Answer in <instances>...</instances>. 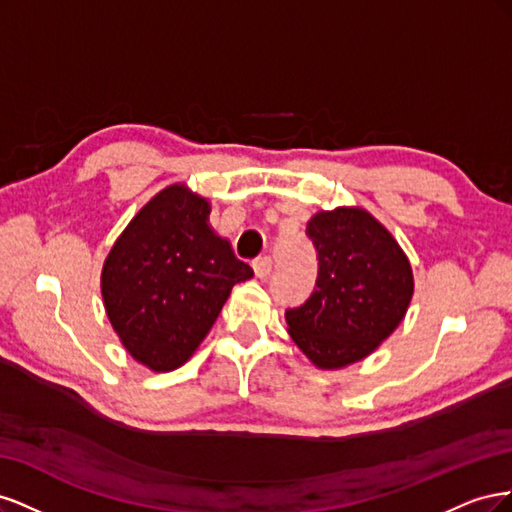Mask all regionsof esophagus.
<instances>
[{"mask_svg":"<svg viewBox=\"0 0 512 512\" xmlns=\"http://www.w3.org/2000/svg\"><path fill=\"white\" fill-rule=\"evenodd\" d=\"M252 267H254L256 277H267L273 271V260H271V256H260L252 262Z\"/></svg>","mask_w":512,"mask_h":512,"instance_id":"1","label":"esophagus"}]
</instances>
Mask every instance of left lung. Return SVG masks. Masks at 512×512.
Segmentation results:
<instances>
[{"instance_id": "obj_1", "label": "left lung", "mask_w": 512, "mask_h": 512, "mask_svg": "<svg viewBox=\"0 0 512 512\" xmlns=\"http://www.w3.org/2000/svg\"><path fill=\"white\" fill-rule=\"evenodd\" d=\"M307 237L318 280L303 305L286 309L288 333L316 367L339 369L365 359L404 320L412 267L391 232L359 207L316 213Z\"/></svg>"}]
</instances>
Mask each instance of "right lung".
<instances>
[{
    "label": "right lung",
    "instance_id": "add662e5",
    "mask_svg": "<svg viewBox=\"0 0 512 512\" xmlns=\"http://www.w3.org/2000/svg\"><path fill=\"white\" fill-rule=\"evenodd\" d=\"M209 203L168 185L134 215L102 267V299L138 363L173 371L218 320L230 290L254 275L209 226Z\"/></svg>",
    "mask_w": 512,
    "mask_h": 512
}]
</instances>
